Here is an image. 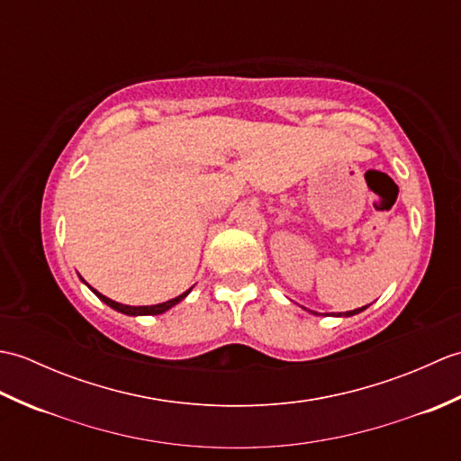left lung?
Instances as JSON below:
<instances>
[{
	"mask_svg": "<svg viewBox=\"0 0 461 461\" xmlns=\"http://www.w3.org/2000/svg\"><path fill=\"white\" fill-rule=\"evenodd\" d=\"M366 307H368V305H366ZM366 307H360V309H355V311H347V312H339V315H335V317H352V315H358V312L365 311ZM311 312H312V315H317L315 311H311Z\"/></svg>",
	"mask_w": 461,
	"mask_h": 461,
	"instance_id": "left-lung-1",
	"label": "left lung"
}]
</instances>
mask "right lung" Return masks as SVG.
<instances>
[{
	"instance_id": "add662e5",
	"label": "right lung",
	"mask_w": 461,
	"mask_h": 461,
	"mask_svg": "<svg viewBox=\"0 0 461 461\" xmlns=\"http://www.w3.org/2000/svg\"><path fill=\"white\" fill-rule=\"evenodd\" d=\"M89 289L95 293L96 297H99L103 303H106V305H109L111 309H114V311H119V312H122V315H131V317H139V315H162V312H166L168 309H172L174 305H178V303L182 301V299H185L188 297V293L192 291V289H188L185 293H182V295H178V297H174V299H170V301H164V303H158V305H144V307H131V305H122V303H116V301H113V299H109V297H104L103 293H99L96 289H93L91 285H89Z\"/></svg>"
}]
</instances>
